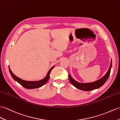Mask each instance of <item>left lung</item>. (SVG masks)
Returning a JSON list of instances; mask_svg holds the SVG:
<instances>
[{
	"label": "left lung",
	"mask_w": 120,
	"mask_h": 120,
	"mask_svg": "<svg viewBox=\"0 0 120 120\" xmlns=\"http://www.w3.org/2000/svg\"><path fill=\"white\" fill-rule=\"evenodd\" d=\"M112 61L111 60L110 65L109 66V68L108 71L103 77L100 78L97 81H95L94 82H90V83H80L78 82L77 81L75 80L73 78L71 75L70 74L69 75V79L73 86H74L77 89H79L82 90H84V91H90V90H95L99 88V87L102 86L103 84L105 83L107 81V79L109 78V76L110 75L111 68H112Z\"/></svg>",
	"instance_id": "8db88e82"
}]
</instances>
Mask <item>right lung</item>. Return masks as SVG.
<instances>
[{"mask_svg":"<svg viewBox=\"0 0 120 120\" xmlns=\"http://www.w3.org/2000/svg\"><path fill=\"white\" fill-rule=\"evenodd\" d=\"M54 67V66L52 67V68L49 70L46 76L44 78H43V79L41 80L36 81H26L18 77L13 73L10 68V67H9V71L11 77H13V78L17 82H18L19 84H21L22 86H23L26 89H36V88H38V87H41L42 86L44 85V84L47 82L48 80H49V77H50V72L51 71V70L53 69Z\"/></svg>","mask_w":120,"mask_h":120,"instance_id":"right-lung-1","label":"right lung"}]
</instances>
